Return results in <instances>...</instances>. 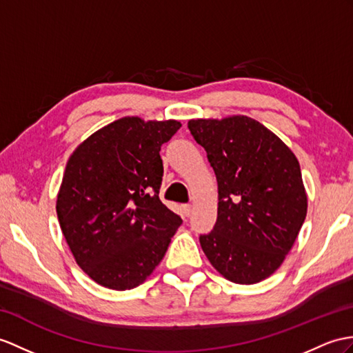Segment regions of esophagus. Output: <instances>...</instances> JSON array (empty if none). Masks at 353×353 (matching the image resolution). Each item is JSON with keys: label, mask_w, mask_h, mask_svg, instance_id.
<instances>
[{"label": "esophagus", "mask_w": 353, "mask_h": 353, "mask_svg": "<svg viewBox=\"0 0 353 353\" xmlns=\"http://www.w3.org/2000/svg\"><path fill=\"white\" fill-rule=\"evenodd\" d=\"M183 211H184V214L187 217H190V214H192V205L190 203H184L183 205Z\"/></svg>", "instance_id": "34e87169"}]
</instances>
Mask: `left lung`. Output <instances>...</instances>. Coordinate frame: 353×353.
I'll list each match as a JSON object with an SVG mask.
<instances>
[{
    "label": "left lung",
    "instance_id": "1",
    "mask_svg": "<svg viewBox=\"0 0 353 353\" xmlns=\"http://www.w3.org/2000/svg\"><path fill=\"white\" fill-rule=\"evenodd\" d=\"M219 183V214L202 250L223 277L253 285L276 271L307 216L299 163L285 143L248 117L192 119Z\"/></svg>",
    "mask_w": 353,
    "mask_h": 353
}]
</instances>
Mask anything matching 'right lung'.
<instances>
[{
    "mask_svg": "<svg viewBox=\"0 0 353 353\" xmlns=\"http://www.w3.org/2000/svg\"><path fill=\"white\" fill-rule=\"evenodd\" d=\"M181 124L125 117L100 128L68 159L57 214L77 265L99 283L139 286L165 256L181 217L163 205L161 145Z\"/></svg>",
    "mask_w": 353,
    "mask_h": 353,
    "instance_id": "right-lung-1",
    "label": "right lung"
}]
</instances>
